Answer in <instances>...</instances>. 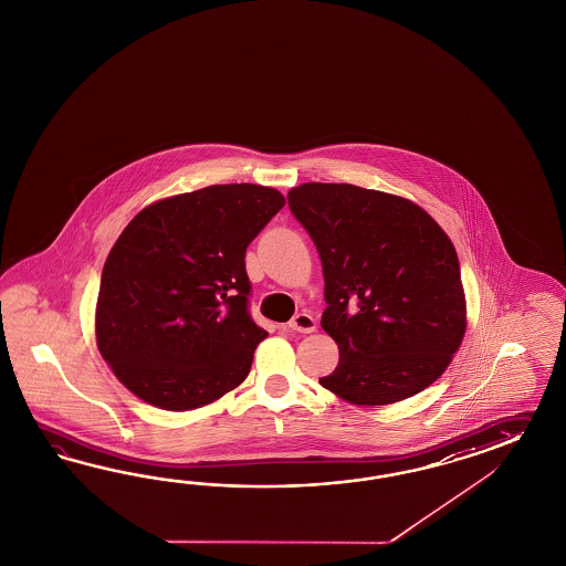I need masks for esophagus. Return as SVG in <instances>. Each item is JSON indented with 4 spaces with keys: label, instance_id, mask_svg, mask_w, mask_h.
I'll use <instances>...</instances> for the list:
<instances>
[{
    "label": "esophagus",
    "instance_id": "obj_1",
    "mask_svg": "<svg viewBox=\"0 0 566 566\" xmlns=\"http://www.w3.org/2000/svg\"><path fill=\"white\" fill-rule=\"evenodd\" d=\"M286 329L298 332V334H313L315 332V319L308 313H296L286 325Z\"/></svg>",
    "mask_w": 566,
    "mask_h": 566
}]
</instances>
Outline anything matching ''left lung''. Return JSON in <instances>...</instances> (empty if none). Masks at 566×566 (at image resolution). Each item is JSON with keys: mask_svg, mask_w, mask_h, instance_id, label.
I'll return each instance as SVG.
<instances>
[{"mask_svg": "<svg viewBox=\"0 0 566 566\" xmlns=\"http://www.w3.org/2000/svg\"><path fill=\"white\" fill-rule=\"evenodd\" d=\"M322 258V327L339 363L325 389L356 406L412 398L449 367L465 334L458 253L410 199L346 184L291 189Z\"/></svg>", "mask_w": 566, "mask_h": 566, "instance_id": "left-lung-1", "label": "left lung"}]
</instances>
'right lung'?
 Listing matches in <instances>:
<instances>
[{
  "instance_id": "1",
  "label": "right lung",
  "mask_w": 566,
  "mask_h": 566,
  "mask_svg": "<svg viewBox=\"0 0 566 566\" xmlns=\"http://www.w3.org/2000/svg\"><path fill=\"white\" fill-rule=\"evenodd\" d=\"M282 208L272 187L210 185L125 227L101 275L96 344L134 396L185 412L247 379L268 332L249 313L244 251Z\"/></svg>"
}]
</instances>
